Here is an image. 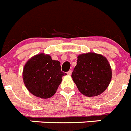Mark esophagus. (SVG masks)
<instances>
[{"instance_id": "1", "label": "esophagus", "mask_w": 131, "mask_h": 131, "mask_svg": "<svg viewBox=\"0 0 131 131\" xmlns=\"http://www.w3.org/2000/svg\"><path fill=\"white\" fill-rule=\"evenodd\" d=\"M72 70H70V71H68V72H67V73H68V75H72Z\"/></svg>"}]
</instances>
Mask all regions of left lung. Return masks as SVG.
Here are the masks:
<instances>
[{"instance_id":"obj_1","label":"left lung","mask_w":131,"mask_h":131,"mask_svg":"<svg viewBox=\"0 0 131 131\" xmlns=\"http://www.w3.org/2000/svg\"><path fill=\"white\" fill-rule=\"evenodd\" d=\"M72 78L82 94L96 96L105 91L110 84L112 70L108 61L102 55L83 53L78 56Z\"/></svg>"}]
</instances>
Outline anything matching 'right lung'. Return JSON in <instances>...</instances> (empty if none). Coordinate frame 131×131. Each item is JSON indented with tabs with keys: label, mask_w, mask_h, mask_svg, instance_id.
I'll list each match as a JSON object with an SVG mask.
<instances>
[{
	"label": "right lung",
	"mask_w": 131,
	"mask_h": 131,
	"mask_svg": "<svg viewBox=\"0 0 131 131\" xmlns=\"http://www.w3.org/2000/svg\"><path fill=\"white\" fill-rule=\"evenodd\" d=\"M59 61L53 60L49 55L37 54L29 59L23 71V79L30 92L41 98H49L56 92L62 77Z\"/></svg>",
	"instance_id": "right-lung-1"
}]
</instances>
